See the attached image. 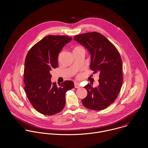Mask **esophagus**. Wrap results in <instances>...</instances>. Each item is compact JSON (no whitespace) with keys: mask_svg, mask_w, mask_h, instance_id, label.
Returning a JSON list of instances; mask_svg holds the SVG:
<instances>
[{"mask_svg":"<svg viewBox=\"0 0 148 148\" xmlns=\"http://www.w3.org/2000/svg\"><path fill=\"white\" fill-rule=\"evenodd\" d=\"M75 87L76 88H80L81 86L80 85V84H79V83L76 82V83H75Z\"/></svg>","mask_w":148,"mask_h":148,"instance_id":"1","label":"esophagus"}]
</instances>
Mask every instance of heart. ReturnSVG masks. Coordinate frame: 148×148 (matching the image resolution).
Here are the masks:
<instances>
[{"label":"heart","mask_w":148,"mask_h":148,"mask_svg":"<svg viewBox=\"0 0 148 148\" xmlns=\"http://www.w3.org/2000/svg\"><path fill=\"white\" fill-rule=\"evenodd\" d=\"M84 50L82 47H81V46H75V47H74V49H73V52L77 51H80V50ZM82 76H83L82 74L79 73V74L77 75L76 77H77V79H81L82 77Z\"/></svg>","instance_id":"heart-1"}]
</instances>
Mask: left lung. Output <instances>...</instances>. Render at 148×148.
Wrapping results in <instances>:
<instances>
[{"instance_id":"8db88e82","label":"left lung","mask_w":148,"mask_h":148,"mask_svg":"<svg viewBox=\"0 0 148 148\" xmlns=\"http://www.w3.org/2000/svg\"><path fill=\"white\" fill-rule=\"evenodd\" d=\"M74 40L89 51L90 68L99 75L98 86L88 84L84 87L88 94L82 103L88 108L102 110L115 101L121 89L123 79L120 54L110 40L97 32L76 35Z\"/></svg>"}]
</instances>
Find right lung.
Here are the masks:
<instances>
[{
	"label": "right lung",
	"mask_w": 148,
	"mask_h": 148,
	"mask_svg": "<svg viewBox=\"0 0 148 148\" xmlns=\"http://www.w3.org/2000/svg\"><path fill=\"white\" fill-rule=\"evenodd\" d=\"M72 40L67 36L49 35L29 50L25 60L24 89L32 105L38 112L53 115L61 111L66 104V93L73 89L70 80L57 86L51 82L50 72L58 67L59 53Z\"/></svg>",
	"instance_id": "1"
}]
</instances>
